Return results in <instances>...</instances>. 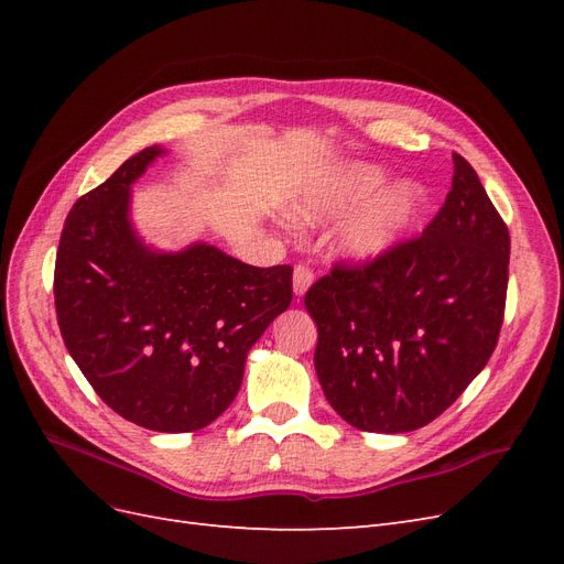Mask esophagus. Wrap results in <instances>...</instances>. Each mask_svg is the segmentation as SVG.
<instances>
[{"instance_id":"esophagus-1","label":"esophagus","mask_w":564,"mask_h":564,"mask_svg":"<svg viewBox=\"0 0 564 564\" xmlns=\"http://www.w3.org/2000/svg\"><path fill=\"white\" fill-rule=\"evenodd\" d=\"M292 284H294V296L301 299L305 292H308L311 284H313V270L308 265H296Z\"/></svg>"}]
</instances>
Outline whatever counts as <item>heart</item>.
<instances>
[{"label": "heart", "instance_id": "obj_1", "mask_svg": "<svg viewBox=\"0 0 564 564\" xmlns=\"http://www.w3.org/2000/svg\"><path fill=\"white\" fill-rule=\"evenodd\" d=\"M386 181L379 164H334L286 204V214L317 226L355 206L336 232V247L352 263H377L406 242L429 209V187L421 181L398 178L383 187Z\"/></svg>", "mask_w": 564, "mask_h": 564}]
</instances>
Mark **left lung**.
Listing matches in <instances>:
<instances>
[{"label": "left lung", "mask_w": 564, "mask_h": 564, "mask_svg": "<svg viewBox=\"0 0 564 564\" xmlns=\"http://www.w3.org/2000/svg\"><path fill=\"white\" fill-rule=\"evenodd\" d=\"M508 256L506 224L475 169L454 155L445 207L419 240L365 268L338 265L305 294L334 412L392 435L454 404L497 348Z\"/></svg>", "instance_id": "left-lung-1"}]
</instances>
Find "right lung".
I'll list each match as a JSON object with an SVG mask.
<instances>
[{
  "mask_svg": "<svg viewBox=\"0 0 564 564\" xmlns=\"http://www.w3.org/2000/svg\"><path fill=\"white\" fill-rule=\"evenodd\" d=\"M169 150L129 158L67 214L54 296L67 352L112 412L158 433L216 421L251 346L292 303V268H256L207 242L148 245L131 185Z\"/></svg>",
  "mask_w": 564,
  "mask_h": 564,
  "instance_id": "add662e5",
  "label": "right lung"
}]
</instances>
